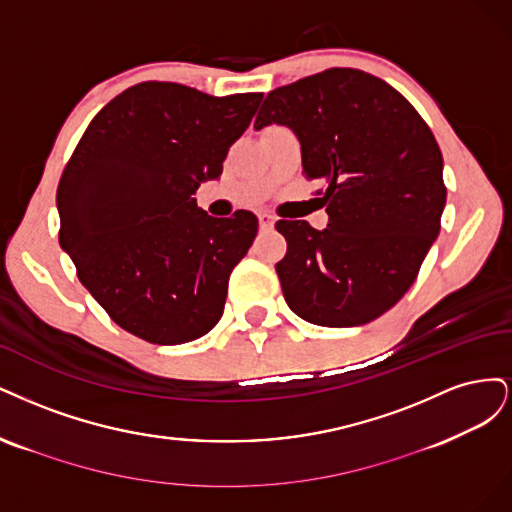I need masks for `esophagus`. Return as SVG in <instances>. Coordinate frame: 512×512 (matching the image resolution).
<instances>
[{"label":"esophagus","instance_id":"obj_1","mask_svg":"<svg viewBox=\"0 0 512 512\" xmlns=\"http://www.w3.org/2000/svg\"><path fill=\"white\" fill-rule=\"evenodd\" d=\"M257 217H259V227H261V229H272V227H274V217H272V214L259 212Z\"/></svg>","mask_w":512,"mask_h":512}]
</instances>
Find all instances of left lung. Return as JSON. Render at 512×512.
Segmentation results:
<instances>
[{"label":"left lung","instance_id":"left-lung-1","mask_svg":"<svg viewBox=\"0 0 512 512\" xmlns=\"http://www.w3.org/2000/svg\"><path fill=\"white\" fill-rule=\"evenodd\" d=\"M289 127L302 166L323 183L327 227L278 221L276 263L287 306L325 327L374 321L415 283L447 204L442 153L430 127L385 80L332 68L278 87L255 129Z\"/></svg>","mask_w":512,"mask_h":512}]
</instances>
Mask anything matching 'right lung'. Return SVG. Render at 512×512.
Masks as SVG:
<instances>
[{
    "instance_id": "right-lung-1",
    "label": "right lung",
    "mask_w": 512,
    "mask_h": 512,
    "mask_svg": "<svg viewBox=\"0 0 512 512\" xmlns=\"http://www.w3.org/2000/svg\"><path fill=\"white\" fill-rule=\"evenodd\" d=\"M263 93L212 97L140 82L82 134L57 189L59 244L110 319L153 344L202 338L223 317L229 274L249 253L251 210L217 219L193 193L217 180Z\"/></svg>"
}]
</instances>
